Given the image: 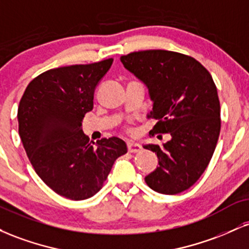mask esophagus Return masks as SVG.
Wrapping results in <instances>:
<instances>
[{"label":"esophagus","mask_w":249,"mask_h":249,"mask_svg":"<svg viewBox=\"0 0 249 249\" xmlns=\"http://www.w3.org/2000/svg\"><path fill=\"white\" fill-rule=\"evenodd\" d=\"M127 150H128V152L136 153V152H139V151L142 150V146L134 142H127Z\"/></svg>","instance_id":"1"}]
</instances>
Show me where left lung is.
<instances>
[{"instance_id":"left-lung-1","label":"left lung","mask_w":249,"mask_h":249,"mask_svg":"<svg viewBox=\"0 0 249 249\" xmlns=\"http://www.w3.org/2000/svg\"><path fill=\"white\" fill-rule=\"evenodd\" d=\"M121 61L148 88V117L158 121L150 133L171 134L162 146L144 145L159 159L145 181L158 193L182 192L205 172L218 142L220 102L212 76L193 57L174 51H136Z\"/></svg>"}]
</instances>
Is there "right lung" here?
<instances>
[{
    "label": "right lung",
    "instance_id": "1",
    "mask_svg": "<svg viewBox=\"0 0 249 249\" xmlns=\"http://www.w3.org/2000/svg\"><path fill=\"white\" fill-rule=\"evenodd\" d=\"M113 59L56 68L34 78L19 101L18 133L35 172L53 192L71 200L91 198L113 162L127 152L117 137L89 141L82 119Z\"/></svg>",
    "mask_w": 249,
    "mask_h": 249
}]
</instances>
